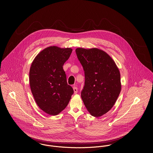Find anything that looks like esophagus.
<instances>
[{
    "label": "esophagus",
    "instance_id": "esophagus-1",
    "mask_svg": "<svg viewBox=\"0 0 153 153\" xmlns=\"http://www.w3.org/2000/svg\"><path fill=\"white\" fill-rule=\"evenodd\" d=\"M73 89H74V94H77L78 92V89L76 87H73Z\"/></svg>",
    "mask_w": 153,
    "mask_h": 153
}]
</instances>
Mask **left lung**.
Masks as SVG:
<instances>
[{"instance_id": "obj_1", "label": "left lung", "mask_w": 153, "mask_h": 153, "mask_svg": "<svg viewBox=\"0 0 153 153\" xmlns=\"http://www.w3.org/2000/svg\"><path fill=\"white\" fill-rule=\"evenodd\" d=\"M75 51L85 73L82 100L91 115L101 117L112 108L120 95V71L112 58L101 49L78 48Z\"/></svg>"}]
</instances>
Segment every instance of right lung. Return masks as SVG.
<instances>
[{
    "label": "right lung",
    "mask_w": 153,
    "mask_h": 153,
    "mask_svg": "<svg viewBox=\"0 0 153 153\" xmlns=\"http://www.w3.org/2000/svg\"><path fill=\"white\" fill-rule=\"evenodd\" d=\"M72 51L70 48L49 46L36 55L30 68L29 83L34 99L38 107L51 115L65 109L74 93L63 69Z\"/></svg>",
    "instance_id": "right-lung-1"
}]
</instances>
